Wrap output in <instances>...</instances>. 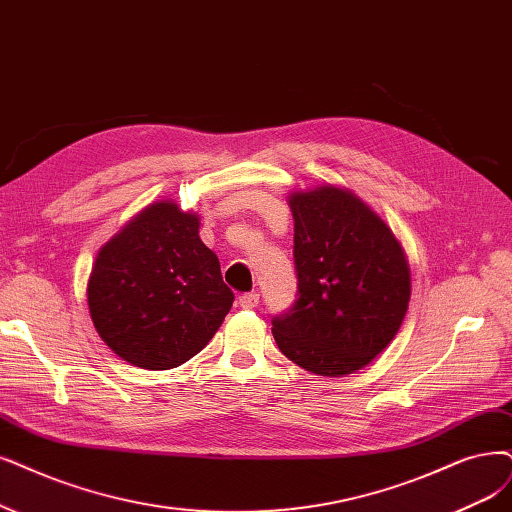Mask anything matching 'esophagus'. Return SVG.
Instances as JSON below:
<instances>
[{
	"instance_id": "1",
	"label": "esophagus",
	"mask_w": 512,
	"mask_h": 512,
	"mask_svg": "<svg viewBox=\"0 0 512 512\" xmlns=\"http://www.w3.org/2000/svg\"><path fill=\"white\" fill-rule=\"evenodd\" d=\"M238 304H240L242 310H253L259 304V295L257 293H242L238 297Z\"/></svg>"
}]
</instances>
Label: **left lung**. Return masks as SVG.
<instances>
[{"label": "left lung", "instance_id": "1", "mask_svg": "<svg viewBox=\"0 0 512 512\" xmlns=\"http://www.w3.org/2000/svg\"><path fill=\"white\" fill-rule=\"evenodd\" d=\"M297 299L272 318L289 361L342 377L369 365L399 333L411 295L405 253L390 227L348 189L293 192Z\"/></svg>", "mask_w": 512, "mask_h": 512}]
</instances>
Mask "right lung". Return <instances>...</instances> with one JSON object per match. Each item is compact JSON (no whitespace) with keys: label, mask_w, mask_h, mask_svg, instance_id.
Masks as SVG:
<instances>
[{"label":"right lung","mask_w":512,"mask_h":512,"mask_svg":"<svg viewBox=\"0 0 512 512\" xmlns=\"http://www.w3.org/2000/svg\"><path fill=\"white\" fill-rule=\"evenodd\" d=\"M198 215L160 200L97 255L88 308L103 342L130 365L164 371L196 356L234 304Z\"/></svg>","instance_id":"1"}]
</instances>
